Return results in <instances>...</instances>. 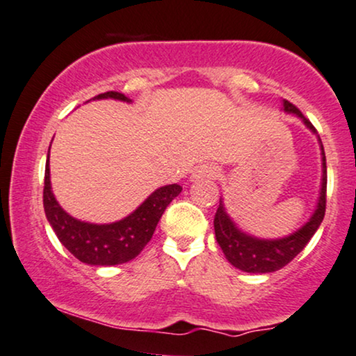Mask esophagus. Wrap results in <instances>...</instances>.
<instances>
[{
    "instance_id": "obj_1",
    "label": "esophagus",
    "mask_w": 356,
    "mask_h": 356,
    "mask_svg": "<svg viewBox=\"0 0 356 356\" xmlns=\"http://www.w3.org/2000/svg\"><path fill=\"white\" fill-rule=\"evenodd\" d=\"M218 170L211 164H200L192 170V181H200V179H213L216 177Z\"/></svg>"
}]
</instances>
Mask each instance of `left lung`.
<instances>
[{"label":"left lung","mask_w":356,"mask_h":356,"mask_svg":"<svg viewBox=\"0 0 356 356\" xmlns=\"http://www.w3.org/2000/svg\"><path fill=\"white\" fill-rule=\"evenodd\" d=\"M282 111L296 115L305 123L306 129L317 136L322 161L319 197H317L314 211H312L309 220L305 225L298 227L296 231H293L291 234L275 239L257 238V236L249 234L244 229H241L233 218L229 216V213H227L222 197L220 198V207H218L215 215L216 243L220 244L227 262L233 265V267L248 273H270L285 267L286 264H290L306 248V244L309 243L317 231V227L321 226L322 220H324L327 188V165L324 146H322V141L319 135H317L316 129L312 127V123L291 102L283 101Z\"/></svg>","instance_id":"1"}]
</instances>
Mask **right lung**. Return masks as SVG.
<instances>
[{"label":"right lung","mask_w":356,"mask_h":356,"mask_svg":"<svg viewBox=\"0 0 356 356\" xmlns=\"http://www.w3.org/2000/svg\"><path fill=\"white\" fill-rule=\"evenodd\" d=\"M101 99H115V101L129 102L134 101L120 92L108 91L92 97V101ZM50 148L45 164V187H44V210L51 229L55 231L60 243L81 260L83 264L94 267H111L130 262L135 259L145 245L153 238V233L163 213L170 202L174 200L182 187L170 184L156 188L145 198L141 205L122 220L113 222H88L66 213L51 191L50 182Z\"/></svg>","instance_id":"right-lung-1"}]
</instances>
